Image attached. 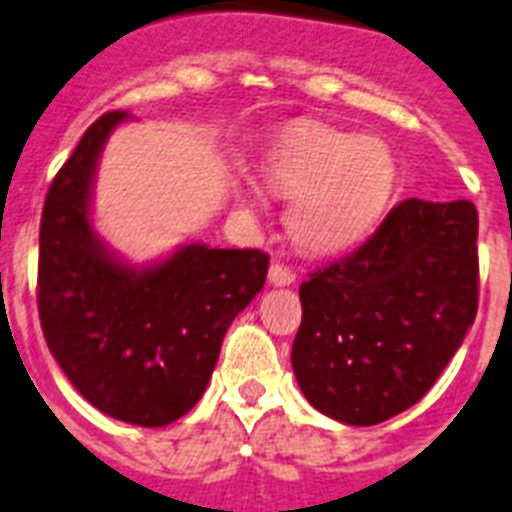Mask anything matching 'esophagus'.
<instances>
[{
  "label": "esophagus",
  "instance_id": "34e87169",
  "mask_svg": "<svg viewBox=\"0 0 512 512\" xmlns=\"http://www.w3.org/2000/svg\"><path fill=\"white\" fill-rule=\"evenodd\" d=\"M297 279V274L289 266L284 264H271L269 266V282L274 284V287H287V284H292Z\"/></svg>",
  "mask_w": 512,
  "mask_h": 512
}]
</instances>
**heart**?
<instances>
[{
  "label": "heart",
  "instance_id": "heart-1",
  "mask_svg": "<svg viewBox=\"0 0 512 512\" xmlns=\"http://www.w3.org/2000/svg\"><path fill=\"white\" fill-rule=\"evenodd\" d=\"M397 158L379 138L307 125L284 133L264 156V179L292 200L287 228L312 253L359 243L397 192Z\"/></svg>",
  "mask_w": 512,
  "mask_h": 512
}]
</instances>
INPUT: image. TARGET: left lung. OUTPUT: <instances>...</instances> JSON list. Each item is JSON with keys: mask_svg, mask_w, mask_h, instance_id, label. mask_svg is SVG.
Wrapping results in <instances>:
<instances>
[{"mask_svg": "<svg viewBox=\"0 0 512 512\" xmlns=\"http://www.w3.org/2000/svg\"><path fill=\"white\" fill-rule=\"evenodd\" d=\"M472 202H400L377 233L300 287L292 369L312 408L346 425L395 418L431 390L472 328Z\"/></svg>", "mask_w": 512, "mask_h": 512, "instance_id": "obj_1", "label": "left lung"}]
</instances>
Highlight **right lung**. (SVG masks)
I'll list each match as a JSON object with an SVG mask.
<instances>
[{
    "mask_svg": "<svg viewBox=\"0 0 512 512\" xmlns=\"http://www.w3.org/2000/svg\"><path fill=\"white\" fill-rule=\"evenodd\" d=\"M125 112L99 117L61 166L40 220L38 312L79 395L122 423L161 428L197 405L235 315L259 295V248L184 243L156 264L122 261L92 225L99 156Z\"/></svg>",
    "mask_w": 512,
    "mask_h": 512,
    "instance_id": "1",
    "label": "right lung"
}]
</instances>
